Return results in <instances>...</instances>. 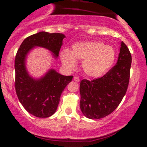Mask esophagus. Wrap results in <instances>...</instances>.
<instances>
[{
    "label": "esophagus",
    "mask_w": 147,
    "mask_h": 147,
    "mask_svg": "<svg viewBox=\"0 0 147 147\" xmlns=\"http://www.w3.org/2000/svg\"><path fill=\"white\" fill-rule=\"evenodd\" d=\"M74 80H75L76 82H79L80 78H78V77H74Z\"/></svg>",
    "instance_id": "obj_1"
}]
</instances>
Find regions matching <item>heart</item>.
<instances>
[{
	"mask_svg": "<svg viewBox=\"0 0 147 147\" xmlns=\"http://www.w3.org/2000/svg\"><path fill=\"white\" fill-rule=\"evenodd\" d=\"M60 57L63 64L69 69L77 66V60L82 62L83 72L87 76L98 78L107 73L117 58L116 49L99 41H83L72 45L71 51L62 50Z\"/></svg>",
	"mask_w": 147,
	"mask_h": 147,
	"instance_id": "heart-1",
	"label": "heart"
}]
</instances>
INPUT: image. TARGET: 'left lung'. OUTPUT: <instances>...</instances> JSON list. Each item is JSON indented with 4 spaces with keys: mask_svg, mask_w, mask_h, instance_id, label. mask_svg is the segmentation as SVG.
I'll return each mask as SVG.
<instances>
[{
    "mask_svg": "<svg viewBox=\"0 0 147 147\" xmlns=\"http://www.w3.org/2000/svg\"><path fill=\"white\" fill-rule=\"evenodd\" d=\"M131 63V53L127 46L121 42L116 65L102 78L81 81L80 107L86 117L101 119L119 106L128 87Z\"/></svg>",
    "mask_w": 147,
    "mask_h": 147,
    "instance_id": "1",
    "label": "left lung"
}]
</instances>
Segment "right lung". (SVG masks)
I'll return each mask as SVG.
<instances>
[{
    "label": "right lung",
    "mask_w": 147,
    "mask_h": 147,
    "mask_svg": "<svg viewBox=\"0 0 147 147\" xmlns=\"http://www.w3.org/2000/svg\"><path fill=\"white\" fill-rule=\"evenodd\" d=\"M65 38L63 33L39 32L26 38L16 54V94L23 107L37 117H49L56 112L62 92L73 76L62 75L55 69H50L41 78H34L27 70L26 58L32 49L40 47L50 50L57 59Z\"/></svg>",
    "instance_id": "right-lung-1"
}]
</instances>
